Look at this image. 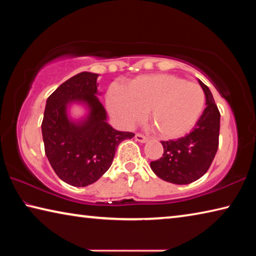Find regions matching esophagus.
<instances>
[{
  "label": "esophagus",
  "mask_w": 256,
  "mask_h": 256,
  "mask_svg": "<svg viewBox=\"0 0 256 256\" xmlns=\"http://www.w3.org/2000/svg\"><path fill=\"white\" fill-rule=\"evenodd\" d=\"M134 138H136V141L141 142V144H146V142H148V140H149L148 138L144 136H142V134H138V133L136 134V136H134Z\"/></svg>",
  "instance_id": "1"
}]
</instances>
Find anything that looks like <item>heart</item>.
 <instances>
[{
	"label": "heart",
	"instance_id": "heart-1",
	"mask_svg": "<svg viewBox=\"0 0 256 256\" xmlns=\"http://www.w3.org/2000/svg\"><path fill=\"white\" fill-rule=\"evenodd\" d=\"M108 110L120 124L130 128L149 120L164 138L184 136L196 126L206 104L202 88L180 76L158 73L130 80L128 86L112 84L106 94Z\"/></svg>",
	"mask_w": 256,
	"mask_h": 256
}]
</instances>
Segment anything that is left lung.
Masks as SVG:
<instances>
[{
  "instance_id": "1",
  "label": "left lung",
  "mask_w": 256,
  "mask_h": 256,
  "mask_svg": "<svg viewBox=\"0 0 256 256\" xmlns=\"http://www.w3.org/2000/svg\"><path fill=\"white\" fill-rule=\"evenodd\" d=\"M206 107L192 132L177 140L162 141V157L150 162L159 178L172 184H190L206 174L218 150L220 112L210 89L198 79Z\"/></svg>"
}]
</instances>
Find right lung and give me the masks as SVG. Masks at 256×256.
Returning <instances> with one entry per match:
<instances>
[{
  "instance_id": "1",
  "label": "right lung",
  "mask_w": 256,
  "mask_h": 256,
  "mask_svg": "<svg viewBox=\"0 0 256 256\" xmlns=\"http://www.w3.org/2000/svg\"><path fill=\"white\" fill-rule=\"evenodd\" d=\"M98 76L92 72L78 73L46 100L42 123L45 154L56 175L76 188L100 178L110 170L118 144L134 136L108 124L107 112L98 98ZM73 106H80L84 115L72 116Z\"/></svg>"
}]
</instances>
